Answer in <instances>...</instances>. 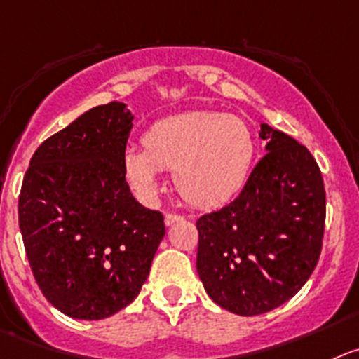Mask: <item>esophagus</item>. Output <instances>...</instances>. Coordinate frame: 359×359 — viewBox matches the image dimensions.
Listing matches in <instances>:
<instances>
[{"label": "esophagus", "instance_id": "obj_1", "mask_svg": "<svg viewBox=\"0 0 359 359\" xmlns=\"http://www.w3.org/2000/svg\"><path fill=\"white\" fill-rule=\"evenodd\" d=\"M180 219H182V216H180V214L168 212L166 216H164V225L170 226V225H173V223H177V221H180Z\"/></svg>", "mask_w": 359, "mask_h": 359}]
</instances>
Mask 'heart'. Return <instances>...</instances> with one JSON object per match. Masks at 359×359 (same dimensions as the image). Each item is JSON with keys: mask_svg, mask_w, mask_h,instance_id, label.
<instances>
[{"mask_svg": "<svg viewBox=\"0 0 359 359\" xmlns=\"http://www.w3.org/2000/svg\"><path fill=\"white\" fill-rule=\"evenodd\" d=\"M255 157L250 127L239 116L193 111L168 116L143 134V150L123 152V173L142 200L161 189L159 170H173L179 195L196 207L225 203L244 186Z\"/></svg>", "mask_w": 359, "mask_h": 359, "instance_id": "1", "label": "heart"}]
</instances>
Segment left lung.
Instances as JSON below:
<instances>
[{
	"mask_svg": "<svg viewBox=\"0 0 359 359\" xmlns=\"http://www.w3.org/2000/svg\"><path fill=\"white\" fill-rule=\"evenodd\" d=\"M267 154L243 191L196 221V271L210 299L237 316H260L299 292L319 262L326 191L306 147L267 123Z\"/></svg>",
	"mask_w": 359,
	"mask_h": 359,
	"instance_id": "8db88e82",
	"label": "left lung"
}]
</instances>
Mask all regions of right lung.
<instances>
[{
  "label": "right lung",
  "mask_w": 359,
  "mask_h": 359,
  "mask_svg": "<svg viewBox=\"0 0 359 359\" xmlns=\"http://www.w3.org/2000/svg\"><path fill=\"white\" fill-rule=\"evenodd\" d=\"M133 118L123 102L83 113L33 154L19 195L26 257L46 299L72 319L99 320L133 303L163 241L123 173Z\"/></svg>",
  "instance_id": "add662e5"
}]
</instances>
